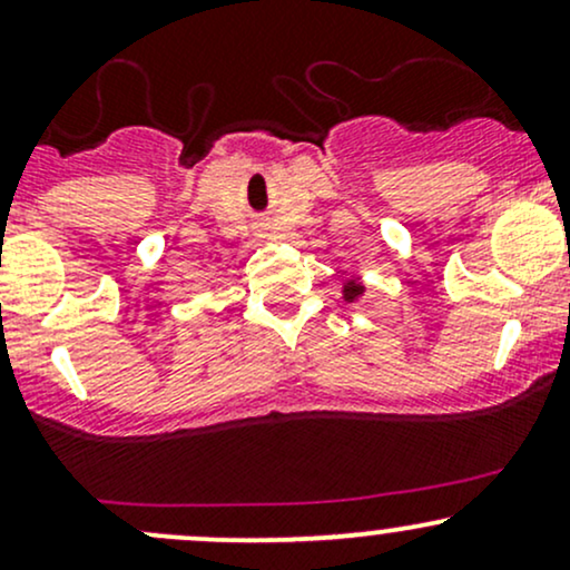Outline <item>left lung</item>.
I'll return each mask as SVG.
<instances>
[{
  "mask_svg": "<svg viewBox=\"0 0 570 570\" xmlns=\"http://www.w3.org/2000/svg\"><path fill=\"white\" fill-rule=\"evenodd\" d=\"M343 292H345V299H351V303H353V299L362 297L364 286H362V284H356V281H348V286H345Z\"/></svg>",
  "mask_w": 570,
  "mask_h": 570,
  "instance_id": "1",
  "label": "left lung"
}]
</instances>
